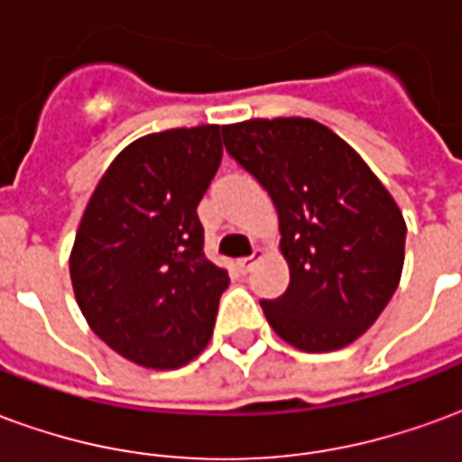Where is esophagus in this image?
I'll return each instance as SVG.
<instances>
[{
    "mask_svg": "<svg viewBox=\"0 0 462 462\" xmlns=\"http://www.w3.org/2000/svg\"><path fill=\"white\" fill-rule=\"evenodd\" d=\"M260 257H262V250H254L250 257H242V260H237V270H240L242 274H247V272L254 267V262L260 260Z\"/></svg>",
    "mask_w": 462,
    "mask_h": 462,
    "instance_id": "esophagus-1",
    "label": "esophagus"
}]
</instances>
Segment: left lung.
<instances>
[{
    "instance_id": "1",
    "label": "left lung",
    "mask_w": 462,
    "mask_h": 462,
    "mask_svg": "<svg viewBox=\"0 0 462 462\" xmlns=\"http://www.w3.org/2000/svg\"><path fill=\"white\" fill-rule=\"evenodd\" d=\"M225 148L257 178L280 215L290 287L262 300L282 339L337 351L386 310L403 270L406 222L346 141L311 118L222 125Z\"/></svg>"
}]
</instances>
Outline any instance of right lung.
<instances>
[{"instance_id": "obj_1", "label": "right lung", "mask_w": 462, "mask_h": 462, "mask_svg": "<svg viewBox=\"0 0 462 462\" xmlns=\"http://www.w3.org/2000/svg\"><path fill=\"white\" fill-rule=\"evenodd\" d=\"M222 161L220 125L125 145L96 185L69 260L88 327L145 368H180L208 346L227 270L202 245L198 205Z\"/></svg>"}]
</instances>
